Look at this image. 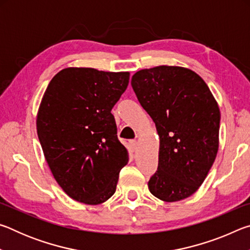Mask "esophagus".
Wrapping results in <instances>:
<instances>
[{"instance_id":"34e87169","label":"esophagus","mask_w":250,"mask_h":250,"mask_svg":"<svg viewBox=\"0 0 250 250\" xmlns=\"http://www.w3.org/2000/svg\"><path fill=\"white\" fill-rule=\"evenodd\" d=\"M129 143H130L131 149H132L133 151H134L135 149H137V141H135V140H131Z\"/></svg>"}]
</instances>
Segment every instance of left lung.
I'll use <instances>...</instances> for the list:
<instances>
[{
	"mask_svg": "<svg viewBox=\"0 0 250 250\" xmlns=\"http://www.w3.org/2000/svg\"><path fill=\"white\" fill-rule=\"evenodd\" d=\"M160 137L158 170L147 185L155 197L176 202L204 182L218 150L221 112L209 88L194 71L176 66L142 69L131 79Z\"/></svg>",
	"mask_w": 250,
	"mask_h": 250,
	"instance_id": "left-lung-1",
	"label": "left lung"
}]
</instances>
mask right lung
<instances>
[{
	"label": "right lung",
	"mask_w": 250,
	"mask_h": 250,
	"mask_svg": "<svg viewBox=\"0 0 250 250\" xmlns=\"http://www.w3.org/2000/svg\"><path fill=\"white\" fill-rule=\"evenodd\" d=\"M129 73L65 68L48 83L37 113V135L55 180L73 200L101 204L116 192L128 151L111 113Z\"/></svg>",
	"instance_id": "add662e5"
}]
</instances>
